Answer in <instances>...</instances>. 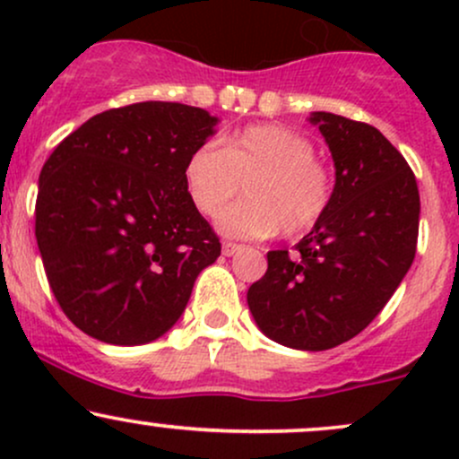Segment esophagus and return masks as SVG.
<instances>
[{"label": "esophagus", "instance_id": "1", "mask_svg": "<svg viewBox=\"0 0 459 459\" xmlns=\"http://www.w3.org/2000/svg\"><path fill=\"white\" fill-rule=\"evenodd\" d=\"M241 247H244V246L233 244V241H224V244H222V252H224L226 256H235L237 252H241Z\"/></svg>", "mask_w": 459, "mask_h": 459}]
</instances>
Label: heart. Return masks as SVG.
I'll return each instance as SVG.
<instances>
[{"label":"heart","instance_id":"1","mask_svg":"<svg viewBox=\"0 0 459 459\" xmlns=\"http://www.w3.org/2000/svg\"><path fill=\"white\" fill-rule=\"evenodd\" d=\"M183 183L196 212L215 215L241 186L246 198L220 215L224 235L272 237L282 229L298 237L330 209L334 178L315 157V144L281 125H252L220 144L198 146L183 166Z\"/></svg>","mask_w":459,"mask_h":459}]
</instances>
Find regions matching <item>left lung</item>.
I'll use <instances>...</instances> for the list:
<instances>
[{
	"mask_svg": "<svg viewBox=\"0 0 459 459\" xmlns=\"http://www.w3.org/2000/svg\"><path fill=\"white\" fill-rule=\"evenodd\" d=\"M334 161V196L296 250L267 252V272L247 289L265 336L324 351L377 317L414 261L420 200L403 155L367 123L313 112Z\"/></svg>",
	"mask_w": 459,
	"mask_h": 459,
	"instance_id": "8db88e82",
	"label": "left lung"
}]
</instances>
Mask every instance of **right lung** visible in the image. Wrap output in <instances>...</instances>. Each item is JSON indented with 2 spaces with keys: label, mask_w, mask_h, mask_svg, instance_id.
Segmentation results:
<instances>
[{
  "label": "right lung",
  "mask_w": 459,
  "mask_h": 459,
  "mask_svg": "<svg viewBox=\"0 0 459 459\" xmlns=\"http://www.w3.org/2000/svg\"><path fill=\"white\" fill-rule=\"evenodd\" d=\"M215 125L192 105L134 103L92 116L45 161L36 241L57 304L92 339H160L220 256L183 183L187 157Z\"/></svg>",
  "instance_id": "right-lung-1"
}]
</instances>
